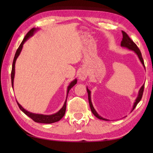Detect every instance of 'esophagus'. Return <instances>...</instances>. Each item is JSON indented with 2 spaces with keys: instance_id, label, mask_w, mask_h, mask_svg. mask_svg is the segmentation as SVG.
Here are the masks:
<instances>
[{
  "instance_id": "34e87169",
  "label": "esophagus",
  "mask_w": 153,
  "mask_h": 153,
  "mask_svg": "<svg viewBox=\"0 0 153 153\" xmlns=\"http://www.w3.org/2000/svg\"><path fill=\"white\" fill-rule=\"evenodd\" d=\"M88 73L85 69H82V70L79 72V79L81 81H84L85 79L87 78Z\"/></svg>"
}]
</instances>
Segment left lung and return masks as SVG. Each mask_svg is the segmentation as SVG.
Instances as JSON below:
<instances>
[{
    "label": "left lung",
    "instance_id": "1",
    "mask_svg": "<svg viewBox=\"0 0 153 153\" xmlns=\"http://www.w3.org/2000/svg\"><path fill=\"white\" fill-rule=\"evenodd\" d=\"M122 34H123V38H122V41H121V46H122V47H126L127 48L129 49V50H131V51H134V53H135L136 55H138V58L140 59V61H141L142 64L143 65V66H144V67L145 68L144 60H143V59H142L141 52H140V49L138 48V46H137V45H136V44L134 43L133 41L131 40V38L129 37L128 35L127 34V33L125 32H123V31H122ZM144 88V84L142 85V86L140 88V90H139L138 97L136 98V99L135 100V102H134V106H133L132 111L134 109V108H135V107H136V105H138V103L140 101L141 98L142 97V94H143ZM86 90H87V92H88V100H89V105H90V109H91V111L92 112V113L94 114V115L97 118L100 119V120H105V121L108 120H107V119H105V118H102V117H100V116L97 113V111H96L94 107H93L92 103V101H91V97H90V91L88 90V88H87Z\"/></svg>",
    "mask_w": 153,
    "mask_h": 153
}]
</instances>
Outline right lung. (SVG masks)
I'll return each instance as SVG.
<instances>
[{
    "instance_id": "right-lung-1",
    "label": "right lung",
    "mask_w": 153,
    "mask_h": 153,
    "mask_svg": "<svg viewBox=\"0 0 153 153\" xmlns=\"http://www.w3.org/2000/svg\"><path fill=\"white\" fill-rule=\"evenodd\" d=\"M38 30V28H35L33 27L32 29H31L29 32L27 33V34L25 35V38H24V40L21 43V45H19V48H17V50L15 53V55L14 56V59H13V65H12V70H11V84H12V87H13V80H14V77H15V62H16V60L18 56H19V54L21 53V51L22 50L23 48V45L25 43V41H26L28 38H30L31 36H32L33 35V33L36 32V30ZM77 84V79H75L74 81H72L70 84L69 85L68 87H67V97H66V100L65 101L64 105L63 106L60 110H59L57 113H56L55 114H53V115H42V114H36V113H32L31 112H29L27 110H25V108H23L22 107L19 102H17V105L19 106V107L21 110H22L23 112H24L25 115H27L28 117H30L32 120H33L35 122L37 123H55L56 122V121H59V120H61V119L63 117L65 113V111H66V102H67V96H68V93L69 92V90L72 87L75 86Z\"/></svg>"
}]
</instances>
